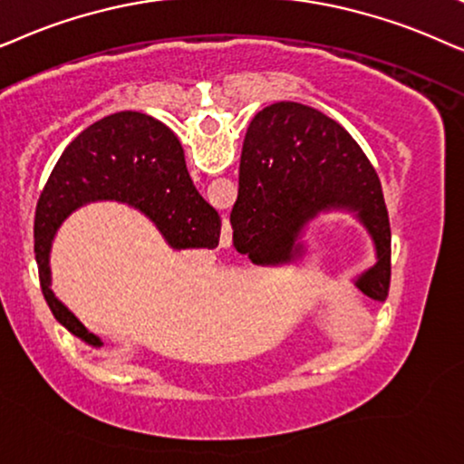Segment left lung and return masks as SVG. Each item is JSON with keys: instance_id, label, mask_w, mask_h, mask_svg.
I'll return each mask as SVG.
<instances>
[{"instance_id": "left-lung-1", "label": "left lung", "mask_w": 464, "mask_h": 464, "mask_svg": "<svg viewBox=\"0 0 464 464\" xmlns=\"http://www.w3.org/2000/svg\"><path fill=\"white\" fill-rule=\"evenodd\" d=\"M354 214L375 246V265L354 284L384 301L391 286V222L380 178L352 135L304 103L263 108L246 131L233 246L256 265L304 256L305 227L324 212Z\"/></svg>"}]
</instances>
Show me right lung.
<instances>
[{
    "mask_svg": "<svg viewBox=\"0 0 464 464\" xmlns=\"http://www.w3.org/2000/svg\"><path fill=\"white\" fill-rule=\"evenodd\" d=\"M121 201L146 214L171 248L218 246L220 216L190 180L180 140L141 112H116L86 127L61 154L42 190L34 225L40 286L54 318L92 348L91 333L51 290V246L67 216L91 201Z\"/></svg>",
    "mask_w": 464,
    "mask_h": 464,
    "instance_id": "right-lung-1",
    "label": "right lung"
}]
</instances>
